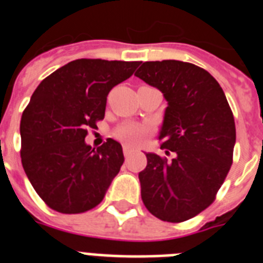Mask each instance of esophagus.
Segmentation results:
<instances>
[{
  "label": "esophagus",
  "instance_id": "34e87169",
  "mask_svg": "<svg viewBox=\"0 0 263 263\" xmlns=\"http://www.w3.org/2000/svg\"><path fill=\"white\" fill-rule=\"evenodd\" d=\"M123 154H124L125 157H128L129 155L132 154V149L129 147H127V145H124V148H123Z\"/></svg>",
  "mask_w": 263,
  "mask_h": 263
}]
</instances>
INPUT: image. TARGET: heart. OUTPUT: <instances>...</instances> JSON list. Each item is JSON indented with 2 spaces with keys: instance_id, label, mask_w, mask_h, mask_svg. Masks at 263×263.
Wrapping results in <instances>:
<instances>
[{
  "instance_id": "obj_1",
  "label": "heart",
  "mask_w": 263,
  "mask_h": 263,
  "mask_svg": "<svg viewBox=\"0 0 263 263\" xmlns=\"http://www.w3.org/2000/svg\"><path fill=\"white\" fill-rule=\"evenodd\" d=\"M149 127L139 123H125L115 129V136L127 145H138L144 140Z\"/></svg>"
}]
</instances>
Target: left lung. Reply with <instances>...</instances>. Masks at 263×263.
Listing matches in <instances>:
<instances>
[{
	"instance_id": "1",
	"label": "left lung",
	"mask_w": 263,
	"mask_h": 263,
	"mask_svg": "<svg viewBox=\"0 0 263 263\" xmlns=\"http://www.w3.org/2000/svg\"><path fill=\"white\" fill-rule=\"evenodd\" d=\"M135 75L159 88L168 102L159 135L171 161L145 154L139 173L141 200L149 213L182 222L216 198L233 163L236 124L227 97L206 70L181 61L139 63Z\"/></svg>"
}]
</instances>
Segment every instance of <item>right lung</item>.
Masks as SVG:
<instances>
[{"instance_id":"right-lung-1","label":"right lung","mask_w":263,"mask_h":263,"mask_svg":"<svg viewBox=\"0 0 263 263\" xmlns=\"http://www.w3.org/2000/svg\"><path fill=\"white\" fill-rule=\"evenodd\" d=\"M139 62L77 59L45 78L21 118V160L27 179L59 213L87 212L102 202L120 171V143L91 148L84 138L104 118L107 95Z\"/></svg>"}]
</instances>
